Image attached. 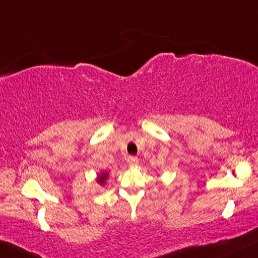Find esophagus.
Listing matches in <instances>:
<instances>
[{
	"instance_id": "1",
	"label": "esophagus",
	"mask_w": 258,
	"mask_h": 258,
	"mask_svg": "<svg viewBox=\"0 0 258 258\" xmlns=\"http://www.w3.org/2000/svg\"><path fill=\"white\" fill-rule=\"evenodd\" d=\"M126 163H128L129 166H136V165L139 164V159L136 157H129L128 160H126Z\"/></svg>"
}]
</instances>
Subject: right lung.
<instances>
[{
  "mask_svg": "<svg viewBox=\"0 0 258 258\" xmlns=\"http://www.w3.org/2000/svg\"><path fill=\"white\" fill-rule=\"evenodd\" d=\"M107 178H109V172H107V171H103V172H100L97 176V183L104 186L105 183H106Z\"/></svg>",
  "mask_w": 258,
  "mask_h": 258,
  "instance_id": "right-lung-1",
  "label": "right lung"
}]
</instances>
